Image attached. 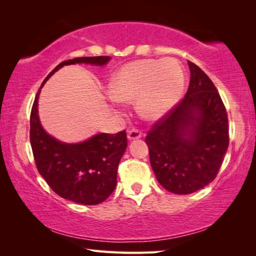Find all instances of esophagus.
Segmentation results:
<instances>
[{"label":"esophagus","mask_w":256,"mask_h":256,"mask_svg":"<svg viewBox=\"0 0 256 256\" xmlns=\"http://www.w3.org/2000/svg\"><path fill=\"white\" fill-rule=\"evenodd\" d=\"M142 136V132L138 128H131L128 131V140H136Z\"/></svg>","instance_id":"34e87169"}]
</instances>
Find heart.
<instances>
[{"label":"heart","mask_w":256,"mask_h":256,"mask_svg":"<svg viewBox=\"0 0 256 256\" xmlns=\"http://www.w3.org/2000/svg\"><path fill=\"white\" fill-rule=\"evenodd\" d=\"M185 86L178 60L146 58L123 66L112 78V97L118 102L136 100L138 110L146 120H159L170 112L182 97Z\"/></svg>","instance_id":"heart-1"}]
</instances>
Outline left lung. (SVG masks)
Returning a JSON list of instances; mask_svg holds the SVG:
<instances>
[{
  "label": "left lung",
  "mask_w": 256,
  "mask_h": 256,
  "mask_svg": "<svg viewBox=\"0 0 256 256\" xmlns=\"http://www.w3.org/2000/svg\"><path fill=\"white\" fill-rule=\"evenodd\" d=\"M185 97L146 133L150 164L164 188L190 194L216 178L229 146L228 116L211 79L188 60Z\"/></svg>",
  "instance_id": "obj_1"
}]
</instances>
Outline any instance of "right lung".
<instances>
[{"label":"right lung","instance_id":"obj_1","mask_svg":"<svg viewBox=\"0 0 256 256\" xmlns=\"http://www.w3.org/2000/svg\"><path fill=\"white\" fill-rule=\"evenodd\" d=\"M110 60V56H86L64 60L47 76L42 84L64 66H104ZM40 92L30 112V144L38 172L60 198L84 206L104 202L115 190L120 160L128 146L126 132L123 130L116 134L100 133L81 144H62L42 128L37 112Z\"/></svg>","mask_w":256,"mask_h":256}]
</instances>
